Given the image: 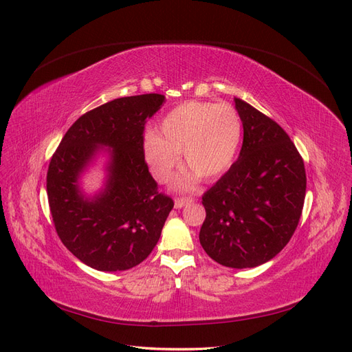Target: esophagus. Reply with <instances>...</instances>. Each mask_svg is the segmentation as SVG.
Masks as SVG:
<instances>
[{"instance_id":"obj_1","label":"esophagus","mask_w":352,"mask_h":352,"mask_svg":"<svg viewBox=\"0 0 352 352\" xmlns=\"http://www.w3.org/2000/svg\"><path fill=\"white\" fill-rule=\"evenodd\" d=\"M191 201L192 199L190 197H175V209H181V207L190 204Z\"/></svg>"}]
</instances>
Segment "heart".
I'll return each mask as SVG.
<instances>
[{
  "mask_svg": "<svg viewBox=\"0 0 352 352\" xmlns=\"http://www.w3.org/2000/svg\"><path fill=\"white\" fill-rule=\"evenodd\" d=\"M242 140V122L229 104L188 101L169 111L158 127V136L145 140V155L153 175L166 181L183 153L192 173L177 179L179 188L188 190L199 177L214 181L235 162Z\"/></svg>",
  "mask_w": 352,
  "mask_h": 352,
  "instance_id": "b5f03b06",
  "label": "heart"
}]
</instances>
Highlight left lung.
Returning <instances> with one entry per match:
<instances>
[{
	"instance_id": "1",
	"label": "left lung",
	"mask_w": 352,
	"mask_h": 352,
	"mask_svg": "<svg viewBox=\"0 0 352 352\" xmlns=\"http://www.w3.org/2000/svg\"><path fill=\"white\" fill-rule=\"evenodd\" d=\"M243 124L239 160L207 190L200 243L216 263L258 267L292 239L306 196V171L284 129L251 104L235 98Z\"/></svg>"
}]
</instances>
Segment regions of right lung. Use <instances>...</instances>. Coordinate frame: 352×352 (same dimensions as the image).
<instances>
[{"mask_svg":"<svg viewBox=\"0 0 352 352\" xmlns=\"http://www.w3.org/2000/svg\"><path fill=\"white\" fill-rule=\"evenodd\" d=\"M165 97L116 98L87 111L65 133L50 158L46 190L62 243L98 271L129 270L160 241L174 201L158 190L145 161V124ZM97 144L111 146L109 184L94 201H84L76 178Z\"/></svg>","mask_w":352,"mask_h":352,"instance_id":"obj_1","label":"right lung"}]
</instances>
